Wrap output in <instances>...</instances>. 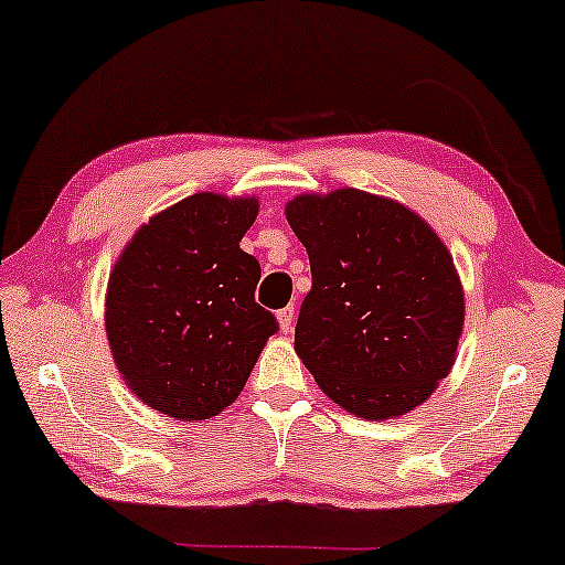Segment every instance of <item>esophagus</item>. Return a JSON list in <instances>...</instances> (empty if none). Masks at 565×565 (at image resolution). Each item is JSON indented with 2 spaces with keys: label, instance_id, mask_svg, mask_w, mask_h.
Segmentation results:
<instances>
[{
  "label": "esophagus",
  "instance_id": "1",
  "mask_svg": "<svg viewBox=\"0 0 565 565\" xmlns=\"http://www.w3.org/2000/svg\"><path fill=\"white\" fill-rule=\"evenodd\" d=\"M276 320H279V330L289 332L294 328V307H284L276 312Z\"/></svg>",
  "mask_w": 565,
  "mask_h": 565
}]
</instances>
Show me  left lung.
Wrapping results in <instances>:
<instances>
[{"instance_id": "8db88e82", "label": "left lung", "mask_w": 565, "mask_h": 565, "mask_svg": "<svg viewBox=\"0 0 565 565\" xmlns=\"http://www.w3.org/2000/svg\"><path fill=\"white\" fill-rule=\"evenodd\" d=\"M284 212L312 268L294 351L317 386L373 423L430 399L466 317L438 233L409 206L351 186L299 194Z\"/></svg>"}]
</instances>
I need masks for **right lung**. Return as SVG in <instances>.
I'll return each mask as SVG.
<instances>
[{
  "mask_svg": "<svg viewBox=\"0 0 565 565\" xmlns=\"http://www.w3.org/2000/svg\"><path fill=\"white\" fill-rule=\"evenodd\" d=\"M256 196L192 194L135 230L109 274L105 328L127 388L166 417L210 419L243 392L274 335L241 250Z\"/></svg>",
  "mask_w": 565,
  "mask_h": 565,
  "instance_id": "1",
  "label": "right lung"
}]
</instances>
